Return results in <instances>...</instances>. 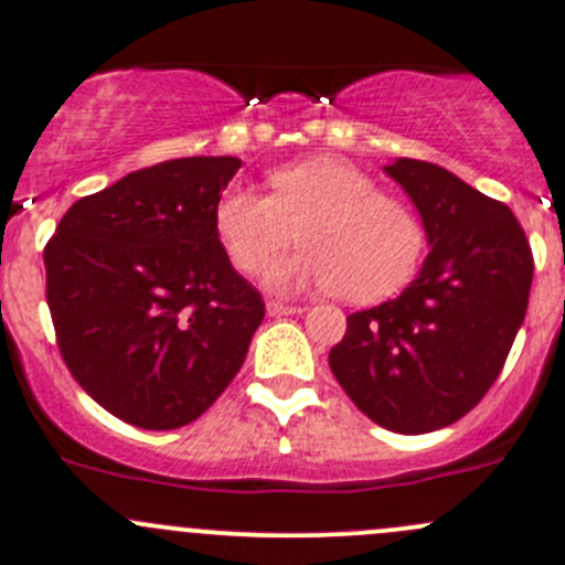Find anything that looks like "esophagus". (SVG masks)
Returning <instances> with one entry per match:
<instances>
[{
	"label": "esophagus",
	"mask_w": 565,
	"mask_h": 565,
	"mask_svg": "<svg viewBox=\"0 0 565 565\" xmlns=\"http://www.w3.org/2000/svg\"><path fill=\"white\" fill-rule=\"evenodd\" d=\"M295 311H300V306L284 303V300H270V303H267V315L270 317H287L295 315Z\"/></svg>",
	"instance_id": "esophagus-1"
}]
</instances>
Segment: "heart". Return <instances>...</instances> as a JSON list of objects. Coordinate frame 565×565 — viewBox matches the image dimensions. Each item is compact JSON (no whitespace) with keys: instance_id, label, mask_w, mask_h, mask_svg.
Returning a JSON list of instances; mask_svg holds the SVG:
<instances>
[{"instance_id":"b5f03b06","label":"heart","mask_w":565,"mask_h":565,"mask_svg":"<svg viewBox=\"0 0 565 565\" xmlns=\"http://www.w3.org/2000/svg\"><path fill=\"white\" fill-rule=\"evenodd\" d=\"M267 182L270 196L232 185L215 202V237L241 273L265 276L298 232L306 250L276 267L273 287H317L350 303H377L415 276L424 226L366 172L309 158L276 169Z\"/></svg>"}]
</instances>
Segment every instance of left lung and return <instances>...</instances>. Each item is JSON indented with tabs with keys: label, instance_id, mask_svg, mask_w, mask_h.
<instances>
[{
	"label": "left lung",
	"instance_id": "obj_1",
	"mask_svg": "<svg viewBox=\"0 0 565 565\" xmlns=\"http://www.w3.org/2000/svg\"><path fill=\"white\" fill-rule=\"evenodd\" d=\"M424 218L429 256L398 298L347 317L330 372L374 424L424 435L457 424L503 372L527 311L533 250L509 204L443 167H385Z\"/></svg>",
	"mask_w": 565,
	"mask_h": 565
}]
</instances>
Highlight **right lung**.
<instances>
[{"label": "right lung", "instance_id": "obj_1", "mask_svg": "<svg viewBox=\"0 0 565 565\" xmlns=\"http://www.w3.org/2000/svg\"><path fill=\"white\" fill-rule=\"evenodd\" d=\"M241 158H177L78 199L43 248L56 347L100 407L139 429L196 420L265 319L213 213Z\"/></svg>", "mask_w": 565, "mask_h": 565}]
</instances>
